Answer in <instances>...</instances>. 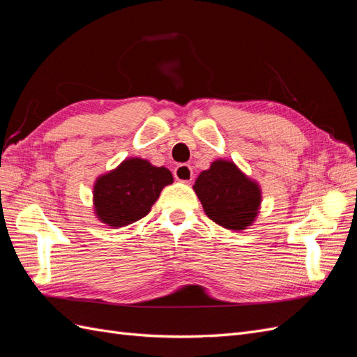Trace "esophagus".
Returning a JSON list of instances; mask_svg holds the SVG:
<instances>
[{
    "label": "esophagus",
    "mask_w": 357,
    "mask_h": 357,
    "mask_svg": "<svg viewBox=\"0 0 357 357\" xmlns=\"http://www.w3.org/2000/svg\"><path fill=\"white\" fill-rule=\"evenodd\" d=\"M174 177H176L178 181L189 183V181L193 178L192 167L188 165V164H180V165H177L176 169H174Z\"/></svg>",
    "instance_id": "1"
}]
</instances>
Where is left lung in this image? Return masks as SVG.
<instances>
[{
	"mask_svg": "<svg viewBox=\"0 0 357 357\" xmlns=\"http://www.w3.org/2000/svg\"><path fill=\"white\" fill-rule=\"evenodd\" d=\"M205 214L226 229L250 226L261 205V189L234 162L215 160L193 185Z\"/></svg>",
	"mask_w": 357,
	"mask_h": 357,
	"instance_id": "1",
	"label": "left lung"
}]
</instances>
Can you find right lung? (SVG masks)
<instances>
[{
  "mask_svg": "<svg viewBox=\"0 0 357 357\" xmlns=\"http://www.w3.org/2000/svg\"><path fill=\"white\" fill-rule=\"evenodd\" d=\"M172 183L164 167H153L144 159H128L109 174L100 177L93 188V204L98 219L121 228L149 214L160 190Z\"/></svg>",
  "mask_w": 357,
  "mask_h": 357,
  "instance_id": "obj_1",
  "label": "right lung"
}]
</instances>
